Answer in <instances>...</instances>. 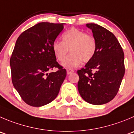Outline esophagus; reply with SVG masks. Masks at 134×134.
<instances>
[{"mask_svg":"<svg viewBox=\"0 0 134 134\" xmlns=\"http://www.w3.org/2000/svg\"><path fill=\"white\" fill-rule=\"evenodd\" d=\"M66 72H67V74H72L73 72H74V71L72 69H67Z\"/></svg>","mask_w":134,"mask_h":134,"instance_id":"1","label":"esophagus"}]
</instances>
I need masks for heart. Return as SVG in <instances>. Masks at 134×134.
<instances>
[{"label":"heart","mask_w":134,"mask_h":134,"mask_svg":"<svg viewBox=\"0 0 134 134\" xmlns=\"http://www.w3.org/2000/svg\"><path fill=\"white\" fill-rule=\"evenodd\" d=\"M62 42L54 41L52 47L57 59L60 62L64 60L70 49L71 54L62 64L65 68L77 67L81 61L89 62L96 53L95 38L78 29L72 28L68 30L62 34Z\"/></svg>","instance_id":"b5f03b06"}]
</instances>
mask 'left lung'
Masks as SVG:
<instances>
[{"instance_id": "8db88e82", "label": "left lung", "mask_w": 134, "mask_h": 134, "mask_svg": "<svg viewBox=\"0 0 134 134\" xmlns=\"http://www.w3.org/2000/svg\"><path fill=\"white\" fill-rule=\"evenodd\" d=\"M97 43L92 59L77 71L79 93L84 100L105 104L116 95L125 73L124 54L114 34L100 25L87 24Z\"/></svg>"}]
</instances>
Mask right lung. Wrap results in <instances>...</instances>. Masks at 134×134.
<instances>
[{
  "instance_id": "1",
  "label": "right lung",
  "mask_w": 134,
  "mask_h": 134,
  "mask_svg": "<svg viewBox=\"0 0 134 134\" xmlns=\"http://www.w3.org/2000/svg\"><path fill=\"white\" fill-rule=\"evenodd\" d=\"M64 24L41 22L22 33L16 42L10 64L14 87L25 103L44 106L57 97L66 76L57 62L53 43ZM54 68L57 72L48 73Z\"/></svg>"
}]
</instances>
